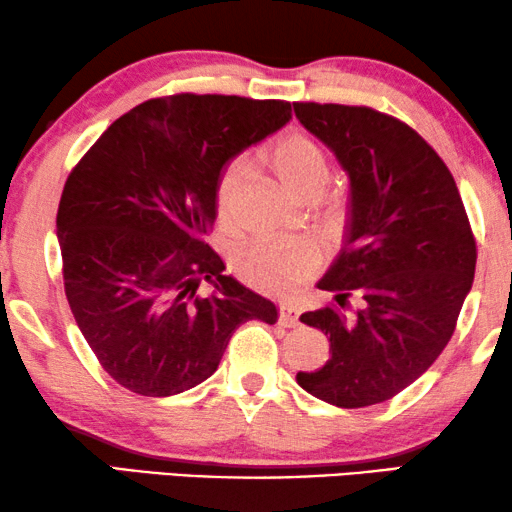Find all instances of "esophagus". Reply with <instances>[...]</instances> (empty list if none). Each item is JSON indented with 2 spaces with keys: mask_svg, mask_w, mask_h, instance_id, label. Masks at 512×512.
I'll return each instance as SVG.
<instances>
[{
  "mask_svg": "<svg viewBox=\"0 0 512 512\" xmlns=\"http://www.w3.org/2000/svg\"><path fill=\"white\" fill-rule=\"evenodd\" d=\"M279 322L283 326H288V329L297 326L299 324V308L295 304H290V301H281V304H279Z\"/></svg>",
  "mask_w": 512,
  "mask_h": 512,
  "instance_id": "1",
  "label": "esophagus"
}]
</instances>
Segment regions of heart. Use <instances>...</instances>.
Masks as SVG:
<instances>
[{
  "instance_id": "b5f03b06",
  "label": "heart",
  "mask_w": 512,
  "mask_h": 512,
  "mask_svg": "<svg viewBox=\"0 0 512 512\" xmlns=\"http://www.w3.org/2000/svg\"><path fill=\"white\" fill-rule=\"evenodd\" d=\"M270 165L276 177L304 199L320 195L331 174L326 149L304 131H290L276 140L270 149ZM242 179L245 167L233 161L215 181V213L224 226L236 217ZM233 263L251 286L283 295L301 286L320 267V251L306 238L263 236L242 247Z\"/></svg>"
}]
</instances>
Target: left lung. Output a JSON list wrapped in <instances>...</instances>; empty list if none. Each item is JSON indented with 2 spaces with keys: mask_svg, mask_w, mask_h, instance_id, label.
Instances as JSON below:
<instances>
[{
  "mask_svg": "<svg viewBox=\"0 0 512 512\" xmlns=\"http://www.w3.org/2000/svg\"><path fill=\"white\" fill-rule=\"evenodd\" d=\"M295 115L351 179L349 242L320 281L335 299L301 315L329 335L331 360L297 381L326 404L374 406L447 347L474 281L476 238L449 167L406 122L317 102H295Z\"/></svg>",
  "mask_w": 512,
  "mask_h": 512,
  "instance_id": "1",
  "label": "left lung"
}]
</instances>
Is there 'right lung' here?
Instances as JSON below:
<instances>
[{"instance_id": "1", "label": "right lung", "mask_w": 512, "mask_h": 512, "mask_svg": "<svg viewBox=\"0 0 512 512\" xmlns=\"http://www.w3.org/2000/svg\"><path fill=\"white\" fill-rule=\"evenodd\" d=\"M290 117L283 99L154 97L117 117L72 167L56 213L65 297L122 388L179 395L217 370L242 322H276L270 299L222 274L206 236L224 165Z\"/></svg>"}]
</instances>
